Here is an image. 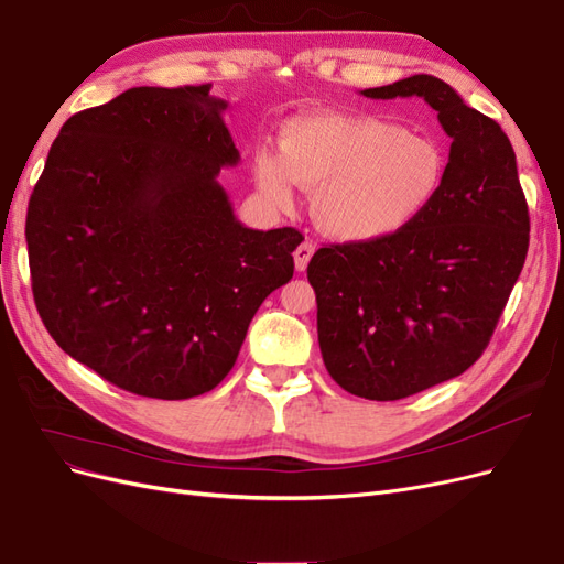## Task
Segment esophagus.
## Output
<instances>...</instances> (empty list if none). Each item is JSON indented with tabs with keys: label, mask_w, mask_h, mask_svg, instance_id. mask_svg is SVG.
I'll return each instance as SVG.
<instances>
[{
	"label": "esophagus",
	"mask_w": 564,
	"mask_h": 564,
	"mask_svg": "<svg viewBox=\"0 0 564 564\" xmlns=\"http://www.w3.org/2000/svg\"><path fill=\"white\" fill-rule=\"evenodd\" d=\"M313 253H315V247H313L311 242H303V245L296 247V251H294V263H296V270H299V272H303L305 268H308V261L313 259Z\"/></svg>",
	"instance_id": "1"
}]
</instances>
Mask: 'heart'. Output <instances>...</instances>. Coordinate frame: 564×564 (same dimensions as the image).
Returning <instances> with one entry per match:
<instances>
[{"label": "heart", "mask_w": 564, "mask_h": 564, "mask_svg": "<svg viewBox=\"0 0 564 564\" xmlns=\"http://www.w3.org/2000/svg\"><path fill=\"white\" fill-rule=\"evenodd\" d=\"M253 178L278 209L294 207L299 185L315 191L313 218L324 235L371 245L429 212L445 178V155L431 135L388 119L324 110L286 122L280 152H256Z\"/></svg>", "instance_id": "heart-1"}]
</instances>
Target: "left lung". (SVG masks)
I'll return each mask as SVG.
<instances>
[{
	"label": "left lung",
	"instance_id": "8db88e82",
	"mask_svg": "<svg viewBox=\"0 0 564 564\" xmlns=\"http://www.w3.org/2000/svg\"><path fill=\"white\" fill-rule=\"evenodd\" d=\"M360 94L419 96L452 139L440 193L414 226L322 247L308 263L324 367L352 395L388 402L482 355L524 265L529 212L508 135L447 82L414 75Z\"/></svg>",
	"mask_w": 564,
	"mask_h": 564
}]
</instances>
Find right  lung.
Returning a JSON list of instances; mask_svg holds the SVG:
<instances>
[{"mask_svg":"<svg viewBox=\"0 0 564 564\" xmlns=\"http://www.w3.org/2000/svg\"><path fill=\"white\" fill-rule=\"evenodd\" d=\"M209 89L133 87L73 115L28 204L46 332L143 398L187 400L224 381L303 242L237 220L218 174L240 150Z\"/></svg>","mask_w":564,"mask_h":564,"instance_id":"right-lung-1","label":"right lung"}]
</instances>
